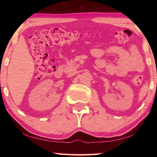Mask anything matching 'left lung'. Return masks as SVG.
Segmentation results:
<instances>
[{
  "mask_svg": "<svg viewBox=\"0 0 157 157\" xmlns=\"http://www.w3.org/2000/svg\"><path fill=\"white\" fill-rule=\"evenodd\" d=\"M156 86H157V85H156Z\"/></svg>",
  "mask_w": 157,
  "mask_h": 157,
  "instance_id": "8db88e82",
  "label": "left lung"
}]
</instances>
